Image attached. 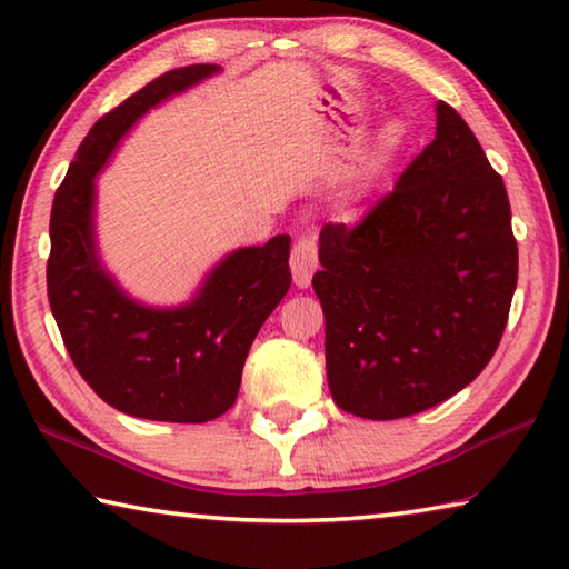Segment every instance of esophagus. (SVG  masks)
<instances>
[{"instance_id": "34e87169", "label": "esophagus", "mask_w": 569, "mask_h": 569, "mask_svg": "<svg viewBox=\"0 0 569 569\" xmlns=\"http://www.w3.org/2000/svg\"><path fill=\"white\" fill-rule=\"evenodd\" d=\"M316 268H319V246H316V236H301L291 250V273L296 286L308 288Z\"/></svg>"}]
</instances>
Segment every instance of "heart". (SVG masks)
<instances>
[{
	"instance_id": "1",
	"label": "heart",
	"mask_w": 569,
	"mask_h": 569,
	"mask_svg": "<svg viewBox=\"0 0 569 569\" xmlns=\"http://www.w3.org/2000/svg\"><path fill=\"white\" fill-rule=\"evenodd\" d=\"M403 142H407V132L399 122H391L387 128L381 130L379 140H377V150H373V162L377 166H383V162H389L397 158V152L403 148Z\"/></svg>"
}]
</instances>
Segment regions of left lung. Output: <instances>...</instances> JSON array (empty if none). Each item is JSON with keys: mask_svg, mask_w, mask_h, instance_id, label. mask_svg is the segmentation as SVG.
<instances>
[{"mask_svg": "<svg viewBox=\"0 0 569 569\" xmlns=\"http://www.w3.org/2000/svg\"><path fill=\"white\" fill-rule=\"evenodd\" d=\"M313 276L336 407L401 419L447 401L492 359L517 286L502 176L447 102L437 138L359 223H326Z\"/></svg>", "mask_w": 569, "mask_h": 569, "instance_id": "obj_1", "label": "left lung"}]
</instances>
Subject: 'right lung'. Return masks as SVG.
Instances as JSON below:
<instances>
[{"label": "right lung", "instance_id": "right-lung-1", "mask_svg": "<svg viewBox=\"0 0 569 569\" xmlns=\"http://www.w3.org/2000/svg\"><path fill=\"white\" fill-rule=\"evenodd\" d=\"M218 72L190 64L156 77L92 124L57 188L47 296L67 353L102 401L130 417L203 423L236 403L246 356L291 286V238L233 250L190 303L148 308L120 291L94 248V178L138 118Z\"/></svg>", "mask_w": 569, "mask_h": 569}]
</instances>
